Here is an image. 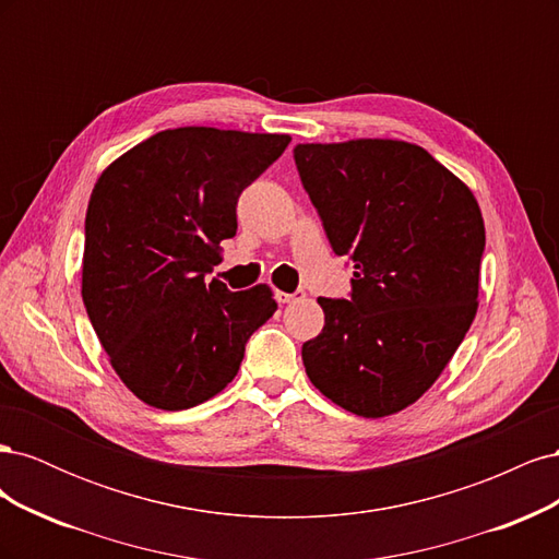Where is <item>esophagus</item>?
I'll return each instance as SVG.
<instances>
[{
  "instance_id": "1",
  "label": "esophagus",
  "mask_w": 559,
  "mask_h": 559,
  "mask_svg": "<svg viewBox=\"0 0 559 559\" xmlns=\"http://www.w3.org/2000/svg\"><path fill=\"white\" fill-rule=\"evenodd\" d=\"M306 296V292H296V294H286V292H275V300L280 302V306H286V302H294L296 298H302Z\"/></svg>"
}]
</instances>
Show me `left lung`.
Here are the masks:
<instances>
[{
  "instance_id": "left-lung-1",
  "label": "left lung",
  "mask_w": 559,
  "mask_h": 559,
  "mask_svg": "<svg viewBox=\"0 0 559 559\" xmlns=\"http://www.w3.org/2000/svg\"><path fill=\"white\" fill-rule=\"evenodd\" d=\"M294 158L333 251L354 263L349 300L317 298L324 329L302 345L306 373L354 415H394L443 373L478 312V200L411 142L296 144Z\"/></svg>"
}]
</instances>
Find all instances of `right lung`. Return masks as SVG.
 <instances>
[{"mask_svg":"<svg viewBox=\"0 0 559 559\" xmlns=\"http://www.w3.org/2000/svg\"><path fill=\"white\" fill-rule=\"evenodd\" d=\"M289 134L175 128L99 175L86 212L81 296L116 376L140 401L186 411L238 376L273 289L205 282L238 230V198Z\"/></svg>","mask_w":559,"mask_h":559,"instance_id":"right-lung-1","label":"right lung"}]
</instances>
